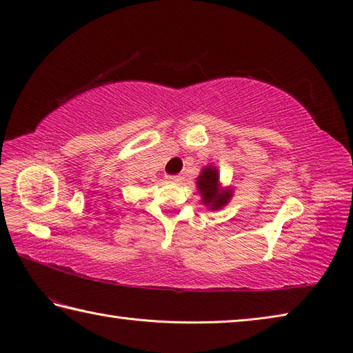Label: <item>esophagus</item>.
Wrapping results in <instances>:
<instances>
[{
  "label": "esophagus",
  "mask_w": 353,
  "mask_h": 353,
  "mask_svg": "<svg viewBox=\"0 0 353 353\" xmlns=\"http://www.w3.org/2000/svg\"><path fill=\"white\" fill-rule=\"evenodd\" d=\"M168 179L173 180V181H181V179H183V177H181L180 174H176V176H168Z\"/></svg>",
  "instance_id": "1"
}]
</instances>
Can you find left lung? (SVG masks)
<instances>
[{
    "label": "left lung",
    "instance_id": "left-lung-1",
    "mask_svg": "<svg viewBox=\"0 0 353 353\" xmlns=\"http://www.w3.org/2000/svg\"><path fill=\"white\" fill-rule=\"evenodd\" d=\"M198 190L202 193L203 203L210 205L211 210H220L229 202L232 192L220 190L219 188V173L214 167L203 168L198 179Z\"/></svg>",
    "mask_w": 353,
    "mask_h": 353
}]
</instances>
